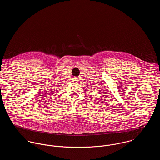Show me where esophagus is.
I'll list each match as a JSON object with an SVG mask.
<instances>
[{
    "label": "esophagus",
    "mask_w": 160,
    "mask_h": 160,
    "mask_svg": "<svg viewBox=\"0 0 160 160\" xmlns=\"http://www.w3.org/2000/svg\"><path fill=\"white\" fill-rule=\"evenodd\" d=\"M72 81L74 83H78L79 81V79L77 78H74L72 79Z\"/></svg>",
    "instance_id": "obj_1"
}]
</instances>
